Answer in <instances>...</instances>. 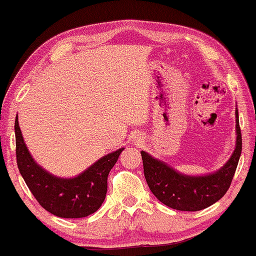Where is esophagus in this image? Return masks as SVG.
<instances>
[{
    "label": "esophagus",
    "mask_w": 256,
    "mask_h": 256,
    "mask_svg": "<svg viewBox=\"0 0 256 256\" xmlns=\"http://www.w3.org/2000/svg\"><path fill=\"white\" fill-rule=\"evenodd\" d=\"M138 141H140V140H138Z\"/></svg>",
    "instance_id": "34e87169"
}]
</instances>
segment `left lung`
<instances>
[{
  "label": "left lung",
  "instance_id": "1",
  "mask_svg": "<svg viewBox=\"0 0 256 256\" xmlns=\"http://www.w3.org/2000/svg\"><path fill=\"white\" fill-rule=\"evenodd\" d=\"M236 148L219 170L208 174H182L163 160L141 152L146 184L164 205L178 211H200L224 197L232 183L242 149L239 113L236 110Z\"/></svg>",
  "mask_w": 256,
  "mask_h": 256
}]
</instances>
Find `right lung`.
Returning a JSON list of instances; mask_svg holds the SVG:
<instances>
[{"label": "right lung", "mask_w": 256, "mask_h": 256, "mask_svg": "<svg viewBox=\"0 0 256 256\" xmlns=\"http://www.w3.org/2000/svg\"><path fill=\"white\" fill-rule=\"evenodd\" d=\"M17 166L24 182L40 206L60 218H84L96 212L107 194V177L124 148L107 154L78 176L62 178L42 168L26 146L15 120Z\"/></svg>", "instance_id": "right-lung-1"}]
</instances>
